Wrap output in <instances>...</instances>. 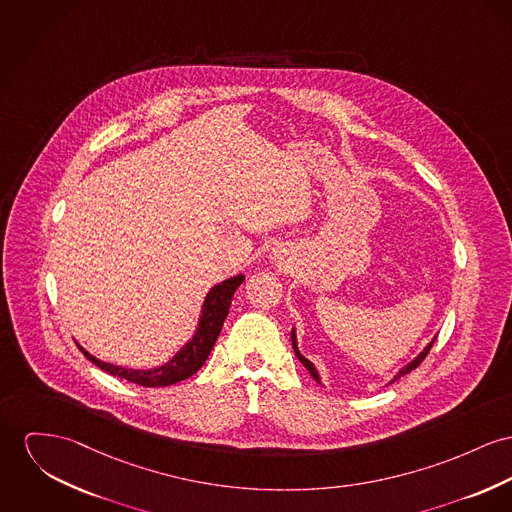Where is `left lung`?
Returning a JSON list of instances; mask_svg holds the SVG:
<instances>
[{
    "label": "left lung",
    "mask_w": 512,
    "mask_h": 512,
    "mask_svg": "<svg viewBox=\"0 0 512 512\" xmlns=\"http://www.w3.org/2000/svg\"><path fill=\"white\" fill-rule=\"evenodd\" d=\"M291 340H293V349H295V355H297V357H299V361H301V363H303V365H305V367H307V371H308V373H310V376H312V378H314V380H316V382H320V376H318V373H316V369H314V365H312V363H310V361H308V359H307V357H305V355H301V351H299V349H297V338H295V330H293V332H291ZM433 343H435V340L431 341V343H429V345H427V347H425V349H423V351H421V353H419V355H417V357H415V359H413V361H411V363H409V365H406V367H404V369H402V371H400V373H398V375L394 376V380H398V378H400V376L408 375V373H411V371H413V369H417V367H419V365H421V363H423V359H425V357H427V353H429V351H431V347H433ZM394 380H392V382H394Z\"/></svg>",
    "instance_id": "left-lung-1"
}]
</instances>
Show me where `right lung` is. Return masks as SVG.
<instances>
[{"label": "right lung", "instance_id": "1", "mask_svg": "<svg viewBox=\"0 0 512 512\" xmlns=\"http://www.w3.org/2000/svg\"><path fill=\"white\" fill-rule=\"evenodd\" d=\"M244 281V275H235L229 277L225 281H221L219 285H215L207 297H205L204 307H202V316H200V324L196 328L194 338L188 341L171 361L163 367L157 369H147V371H139V369H124V367H116L110 363L99 361L97 357H93L91 353H87L83 347H79L85 357L95 363L99 369L106 371L108 375L118 376V378H126L128 382H134L139 386H147V388H155V386H171L176 384L188 376L198 373L202 369V365L207 359V355L211 353L215 341L219 338V332L223 328V322L229 314L231 301L235 291L239 289L240 283Z\"/></svg>", "mask_w": 512, "mask_h": 512}]
</instances>
